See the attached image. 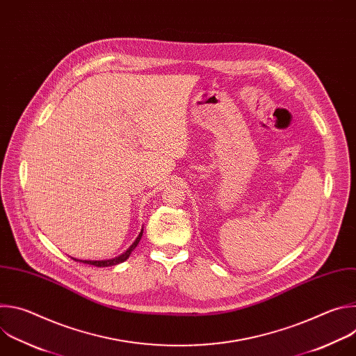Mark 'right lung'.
<instances>
[{
	"instance_id": "1",
	"label": "right lung",
	"mask_w": 356,
	"mask_h": 356,
	"mask_svg": "<svg viewBox=\"0 0 356 356\" xmlns=\"http://www.w3.org/2000/svg\"><path fill=\"white\" fill-rule=\"evenodd\" d=\"M142 234H143V229H140L138 238L135 239V242L122 253V255L117 257V258H113V259H106V261H80V259H74L76 262H83V264H87V265H94V266H98V268H107V266H114V265H118V264H122L124 261H127L131 255V252L138 246L140 238H142Z\"/></svg>"
}]
</instances>
